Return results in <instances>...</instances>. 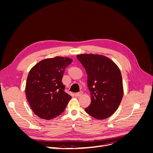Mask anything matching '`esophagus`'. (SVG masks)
Returning <instances> with one entry per match:
<instances>
[{"label": "esophagus", "mask_w": 153, "mask_h": 153, "mask_svg": "<svg viewBox=\"0 0 153 153\" xmlns=\"http://www.w3.org/2000/svg\"><path fill=\"white\" fill-rule=\"evenodd\" d=\"M82 94H83V92L82 91H80V92H76V93H75V96H77V97H79V96H82Z\"/></svg>", "instance_id": "esophagus-1"}]
</instances>
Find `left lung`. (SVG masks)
Segmentation results:
<instances>
[{"label": "left lung", "instance_id": "obj_1", "mask_svg": "<svg viewBox=\"0 0 153 153\" xmlns=\"http://www.w3.org/2000/svg\"><path fill=\"white\" fill-rule=\"evenodd\" d=\"M87 74L91 103L85 112L97 119L111 116L123 96L121 71L114 62L103 55L81 54L76 56Z\"/></svg>", "mask_w": 153, "mask_h": 153}]
</instances>
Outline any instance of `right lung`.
Segmentation results:
<instances>
[{
	"mask_svg": "<svg viewBox=\"0 0 153 153\" xmlns=\"http://www.w3.org/2000/svg\"><path fill=\"white\" fill-rule=\"evenodd\" d=\"M68 57L46 59L32 68L27 76L25 93L34 114L50 120L61 114L72 97L64 92L62 82L66 68L72 62Z\"/></svg>",
	"mask_w": 153,
	"mask_h": 153,
	"instance_id": "right-lung-1",
	"label": "right lung"
}]
</instances>
